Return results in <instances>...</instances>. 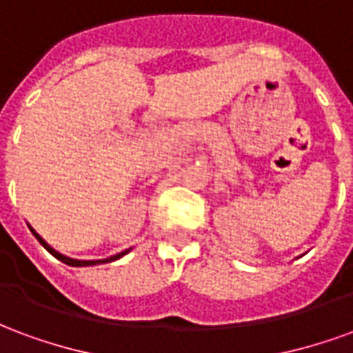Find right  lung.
I'll list each match as a JSON object with an SVG mask.
<instances>
[{"mask_svg":"<svg viewBox=\"0 0 353 353\" xmlns=\"http://www.w3.org/2000/svg\"><path fill=\"white\" fill-rule=\"evenodd\" d=\"M30 230H32V232H34V236L37 238V240H39V244H41L43 248H45V250H47V252H49L50 255H52V257H57L58 261H62V263H65V265H70V266H92V265H103V263H111V261L121 259V257H123V255H126V253L130 252V250H124V252L117 253V255H111V257H108V259H98V261H81V259H72V257H65V255H62V253H60V252H57V250H54V248H50V245L47 244V242H45V240H43V238L39 236V234H37V232H35L34 229H32V227H30Z\"/></svg>","mask_w":353,"mask_h":353,"instance_id":"obj_1","label":"right lung"}]
</instances>
